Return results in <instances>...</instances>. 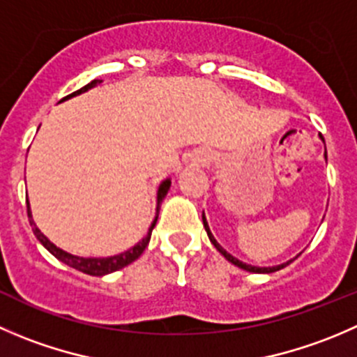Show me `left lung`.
Masks as SVG:
<instances>
[{"instance_id": "obj_1", "label": "left lung", "mask_w": 357, "mask_h": 357, "mask_svg": "<svg viewBox=\"0 0 357 357\" xmlns=\"http://www.w3.org/2000/svg\"><path fill=\"white\" fill-rule=\"evenodd\" d=\"M321 139H323V137H321ZM323 143H324V139H323ZM324 158H326V153H324ZM202 221H204V228H206V231H207V237H209V241H211V244L214 245V248L218 249V251L221 252V255L225 256V258L228 259V261L230 263H234L235 266H238V268H242V271H245V272H255V274H272V272H278V271H281V268H284L286 265H289V263L293 261V259H289V261H286V263H281V265H275V266H255V265H249V263H244V261H241V259H237L235 258V256H231L230 252L227 251V249H223L220 245V242L216 241V238H214V235L211 234V228H209V225H207V220H206V216H204V213H202Z\"/></svg>"}]
</instances>
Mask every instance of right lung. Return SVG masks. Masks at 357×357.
<instances>
[{"label": "right lung", "mask_w": 357, "mask_h": 357, "mask_svg": "<svg viewBox=\"0 0 357 357\" xmlns=\"http://www.w3.org/2000/svg\"><path fill=\"white\" fill-rule=\"evenodd\" d=\"M99 83H102V79H92L91 83H86L85 86H82L79 91L73 92V94H69L68 98L61 99L62 101H66V99H71L75 98V96H79L83 94V92L91 91V89H94V86H98ZM169 188H171V179H165V181L160 183V186H158V192H157V216H155L153 223H151L150 230H148V235L143 238V241L137 242L134 248H130L129 251L126 252H120V255H115V256H106V258H83V256H76V255H71V252L64 251V249L57 248V245L54 244V242L48 241V237H45L43 234H41L40 228L36 227V223H34L33 220V214H31V207H29V202H27V216H29V223L31 227H33V231L34 235H36L38 241L43 244L45 249H48V251L52 252V255L55 256V258L59 259V261L66 263V265H69L71 268H76V271L83 272V274H89V275H106V274H112V272H116L120 271V268H123V266L130 265L132 261H136L137 258H139L141 255H143V251L146 249L148 242H150V237H151V230L155 228V223H157L158 220V211H160V204L162 200H164V197L167 195Z\"/></svg>", "instance_id": "right-lung-1"}]
</instances>
